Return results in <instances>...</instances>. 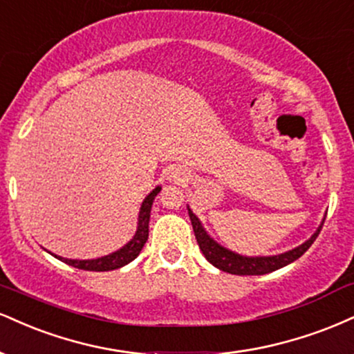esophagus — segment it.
I'll return each mask as SVG.
<instances>
[{
    "label": "esophagus",
    "mask_w": 354,
    "mask_h": 354,
    "mask_svg": "<svg viewBox=\"0 0 354 354\" xmlns=\"http://www.w3.org/2000/svg\"><path fill=\"white\" fill-rule=\"evenodd\" d=\"M169 180L176 182V184H180V182L187 180V176L184 170H180L178 167H172L169 172Z\"/></svg>",
    "instance_id": "34e87169"
}]
</instances>
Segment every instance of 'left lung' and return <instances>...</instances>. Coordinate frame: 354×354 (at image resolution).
Returning a JSON list of instances; mask_svg holds the SVG:
<instances>
[{
	"instance_id": "obj_1",
	"label": "left lung",
	"mask_w": 354,
	"mask_h": 354,
	"mask_svg": "<svg viewBox=\"0 0 354 354\" xmlns=\"http://www.w3.org/2000/svg\"><path fill=\"white\" fill-rule=\"evenodd\" d=\"M189 217L190 222H192L195 239H197V243L198 247H201L203 257H205L214 267L222 270V272L232 273V275H265V273L275 272L278 268H283L286 265L293 263V261L300 259L303 253L311 247V243L317 240L319 230H322L323 227V222H325V220H323L322 225L318 227V230L315 232L305 243L293 248V250H288L273 257H243L228 250V248L222 247V245L215 242L214 239H210V235L207 234L205 228L202 227L201 220L197 218V215H195L190 209Z\"/></svg>"
}]
</instances>
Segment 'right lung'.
<instances>
[{
	"instance_id": "1",
	"label": "right lung",
	"mask_w": 354,
	"mask_h": 354,
	"mask_svg": "<svg viewBox=\"0 0 354 354\" xmlns=\"http://www.w3.org/2000/svg\"><path fill=\"white\" fill-rule=\"evenodd\" d=\"M160 192V187H156L147 197L144 198L142 205H140V212H139V222H137V232L134 235V239L131 240L127 245H124L122 248H119L118 252L109 253V255L101 257V259L95 260H69V259H62V257H57L51 253V255L59 259L64 263L71 265V267L79 268V270H87V272H109V270H118L124 265L131 263L132 260L139 255L142 247L147 242L149 239V218H151V209L153 198L157 197V194Z\"/></svg>"
}]
</instances>
